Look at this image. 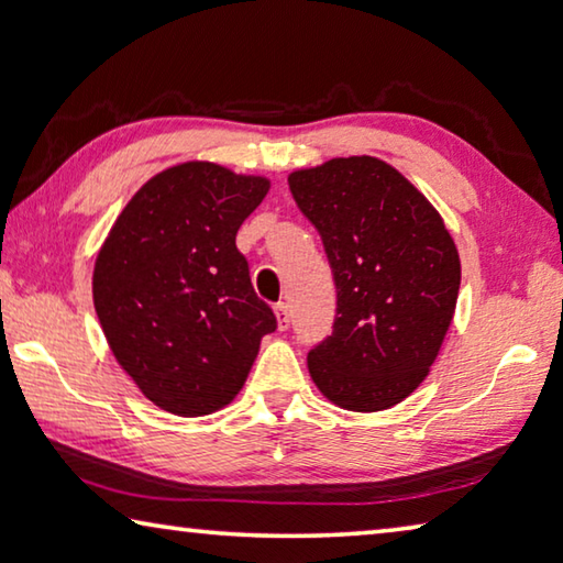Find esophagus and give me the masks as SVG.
<instances>
[{"label": "esophagus", "mask_w": 563, "mask_h": 563, "mask_svg": "<svg viewBox=\"0 0 563 563\" xmlns=\"http://www.w3.org/2000/svg\"><path fill=\"white\" fill-rule=\"evenodd\" d=\"M275 318H278V330H288L290 328V310L285 302L275 305Z\"/></svg>", "instance_id": "1"}]
</instances>
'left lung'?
<instances>
[{"label": "left lung", "mask_w": 563, "mask_h": 563, "mask_svg": "<svg viewBox=\"0 0 563 563\" xmlns=\"http://www.w3.org/2000/svg\"><path fill=\"white\" fill-rule=\"evenodd\" d=\"M318 228L338 318L308 352L312 383L352 412H379L430 373L460 295V253L432 203L373 156L332 158L288 178Z\"/></svg>", "instance_id": "left-lung-1"}]
</instances>
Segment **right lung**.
I'll use <instances>...</instances> for the list:
<instances>
[{"label":"right lung","mask_w":563,"mask_h":563,"mask_svg":"<svg viewBox=\"0 0 563 563\" xmlns=\"http://www.w3.org/2000/svg\"><path fill=\"white\" fill-rule=\"evenodd\" d=\"M261 176L190 161L139 188L93 268V308L119 365L151 402L201 417L241 393L278 328L235 233L268 194Z\"/></svg>","instance_id":"1"}]
</instances>
